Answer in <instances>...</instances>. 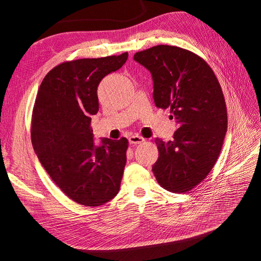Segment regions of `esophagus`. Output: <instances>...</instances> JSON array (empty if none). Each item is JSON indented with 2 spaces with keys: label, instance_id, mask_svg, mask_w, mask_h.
<instances>
[{
  "label": "esophagus",
  "instance_id": "esophagus-1",
  "mask_svg": "<svg viewBox=\"0 0 261 261\" xmlns=\"http://www.w3.org/2000/svg\"><path fill=\"white\" fill-rule=\"evenodd\" d=\"M128 141H129L130 145H138V144L144 143L145 138L141 137V136H138V135H132V136L128 137Z\"/></svg>",
  "mask_w": 261,
  "mask_h": 261
}]
</instances>
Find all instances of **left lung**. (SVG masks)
Instances as JSON below:
<instances>
[{"label":"left lung","instance_id":"obj_1","mask_svg":"<svg viewBox=\"0 0 261 261\" xmlns=\"http://www.w3.org/2000/svg\"><path fill=\"white\" fill-rule=\"evenodd\" d=\"M134 60L151 73L155 107L169 108L177 123L173 140L154 139L159 158L153 174L172 193L191 191L206 178L222 149L227 113L221 86L206 62L178 46L155 45Z\"/></svg>","mask_w":261,"mask_h":261}]
</instances>
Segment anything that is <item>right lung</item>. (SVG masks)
<instances>
[{
    "label": "right lung",
    "instance_id": "right-lung-1",
    "mask_svg": "<svg viewBox=\"0 0 261 261\" xmlns=\"http://www.w3.org/2000/svg\"><path fill=\"white\" fill-rule=\"evenodd\" d=\"M128 53L62 63L45 75L31 120L35 152L68 198L101 206L120 191L128 140L102 138L94 144L91 115L99 111L102 78L120 69Z\"/></svg>",
    "mask_w": 261,
    "mask_h": 261
}]
</instances>
